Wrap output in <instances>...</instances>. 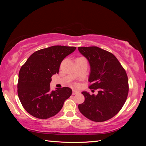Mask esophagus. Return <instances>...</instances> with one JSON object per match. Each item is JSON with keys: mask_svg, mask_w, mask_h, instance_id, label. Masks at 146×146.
I'll list each match as a JSON object with an SVG mask.
<instances>
[{"mask_svg": "<svg viewBox=\"0 0 146 146\" xmlns=\"http://www.w3.org/2000/svg\"><path fill=\"white\" fill-rule=\"evenodd\" d=\"M78 93H79L78 91H76V90H73L72 94H73V95H76V94H78Z\"/></svg>", "mask_w": 146, "mask_h": 146, "instance_id": "1", "label": "esophagus"}]
</instances>
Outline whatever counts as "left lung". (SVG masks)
<instances>
[{
	"mask_svg": "<svg viewBox=\"0 0 146 146\" xmlns=\"http://www.w3.org/2000/svg\"><path fill=\"white\" fill-rule=\"evenodd\" d=\"M91 67L88 88L98 94L83 92L85 101L78 105L83 115L94 122H104L117 115L124 105L129 93L128 77L115 56L97 46L78 47Z\"/></svg>",
	"mask_w": 146,
	"mask_h": 146,
	"instance_id": "8db88e82",
	"label": "left lung"
}]
</instances>
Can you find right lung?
Returning <instances> with one entry per match:
<instances>
[{"label":"right lung","instance_id":"obj_1","mask_svg":"<svg viewBox=\"0 0 146 146\" xmlns=\"http://www.w3.org/2000/svg\"><path fill=\"white\" fill-rule=\"evenodd\" d=\"M74 46H53L30 56L19 73L17 94L24 109L33 117L49 119L61 110L72 90L68 87L50 90L51 77L58 74L61 61L76 49Z\"/></svg>","mask_w":146,"mask_h":146}]
</instances>
